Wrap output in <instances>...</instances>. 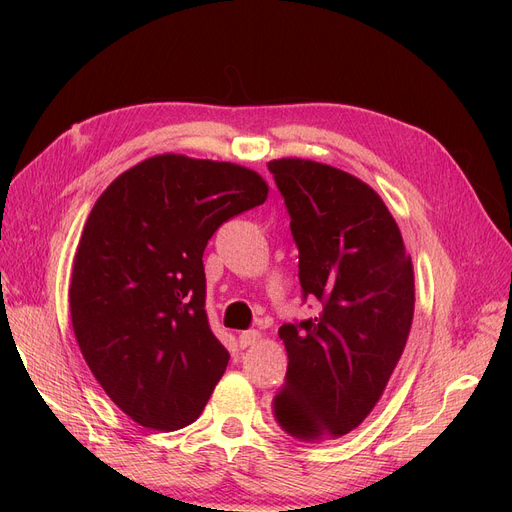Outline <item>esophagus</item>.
Here are the masks:
<instances>
[{
	"label": "esophagus",
	"mask_w": 512,
	"mask_h": 512,
	"mask_svg": "<svg viewBox=\"0 0 512 512\" xmlns=\"http://www.w3.org/2000/svg\"><path fill=\"white\" fill-rule=\"evenodd\" d=\"M259 338H261V334L257 330H247V332L238 334V344L240 346H251V344L259 342Z\"/></svg>",
	"instance_id": "obj_1"
}]
</instances>
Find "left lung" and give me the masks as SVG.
Returning a JSON list of instances; mask_svg holds the SVG:
<instances>
[{
	"label": "left lung",
	"mask_w": 512,
	"mask_h": 512,
	"mask_svg": "<svg viewBox=\"0 0 512 512\" xmlns=\"http://www.w3.org/2000/svg\"><path fill=\"white\" fill-rule=\"evenodd\" d=\"M299 249L303 301L317 317L280 328L288 353L274 413L299 440H336L380 400L405 351L415 309L413 265L380 195L309 159L267 164Z\"/></svg>",
	"instance_id": "1"
}]
</instances>
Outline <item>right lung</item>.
Returning <instances> with one entry per match:
<instances>
[{"label": "right lung", "instance_id": "obj_1", "mask_svg": "<svg viewBox=\"0 0 512 512\" xmlns=\"http://www.w3.org/2000/svg\"><path fill=\"white\" fill-rule=\"evenodd\" d=\"M267 199L259 174L226 161L157 155L118 176L80 236L72 328L105 394L137 423H193L230 353L209 328L203 251Z\"/></svg>", "mask_w": 512, "mask_h": 512}]
</instances>
